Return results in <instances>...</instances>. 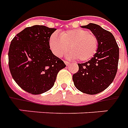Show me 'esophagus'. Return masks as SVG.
<instances>
[{"label": "esophagus", "instance_id": "1", "mask_svg": "<svg viewBox=\"0 0 128 128\" xmlns=\"http://www.w3.org/2000/svg\"><path fill=\"white\" fill-rule=\"evenodd\" d=\"M64 62H65V64H66L67 66H68L69 65H70V62H68V61H64Z\"/></svg>", "mask_w": 128, "mask_h": 128}]
</instances>
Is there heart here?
<instances>
[{"label":"heart","mask_w":128,"mask_h":128,"mask_svg":"<svg viewBox=\"0 0 128 128\" xmlns=\"http://www.w3.org/2000/svg\"><path fill=\"white\" fill-rule=\"evenodd\" d=\"M50 47L53 54L61 57L68 50L69 58L81 61L88 60L93 56L98 48V39L94 34L82 29H74L63 32L60 37L56 34L50 38Z\"/></svg>","instance_id":"b5f03b06"}]
</instances>
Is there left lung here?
Wrapping results in <instances>:
<instances>
[{
  "label": "left lung",
  "mask_w": 128,
  "mask_h": 128,
  "mask_svg": "<svg viewBox=\"0 0 128 128\" xmlns=\"http://www.w3.org/2000/svg\"><path fill=\"white\" fill-rule=\"evenodd\" d=\"M89 29L98 39L96 53L88 62L78 63V71L73 74L75 87L88 94H96L112 83L118 69L119 48L111 32L94 23L82 26Z\"/></svg>",
  "instance_id": "8db88e82"
}]
</instances>
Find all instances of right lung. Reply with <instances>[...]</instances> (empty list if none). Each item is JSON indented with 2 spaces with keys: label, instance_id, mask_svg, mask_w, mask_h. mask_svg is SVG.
Segmentation results:
<instances>
[{
  "label": "right lung",
  "instance_id": "right-lung-1",
  "mask_svg": "<svg viewBox=\"0 0 128 128\" xmlns=\"http://www.w3.org/2000/svg\"><path fill=\"white\" fill-rule=\"evenodd\" d=\"M56 29L43 25L26 28L11 42L8 58L11 74L22 90L32 94L50 90L66 64L50 49V38Z\"/></svg>",
  "mask_w": 128,
  "mask_h": 128
}]
</instances>
